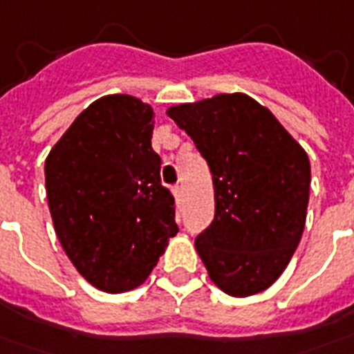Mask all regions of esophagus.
<instances>
[{"label":"esophagus","instance_id":"obj_1","mask_svg":"<svg viewBox=\"0 0 354 354\" xmlns=\"http://www.w3.org/2000/svg\"><path fill=\"white\" fill-rule=\"evenodd\" d=\"M172 195H174V198H176L178 202L182 201V196H183L182 185H174V187H172Z\"/></svg>","mask_w":354,"mask_h":354}]
</instances>
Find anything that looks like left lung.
<instances>
[{
  "mask_svg": "<svg viewBox=\"0 0 354 354\" xmlns=\"http://www.w3.org/2000/svg\"><path fill=\"white\" fill-rule=\"evenodd\" d=\"M167 115L207 161L215 217L195 239L213 284L232 297L267 290L303 236L310 161L267 107L247 94H217Z\"/></svg>",
  "mask_w": 354,
  "mask_h": 354,
  "instance_id": "obj_1",
  "label": "left lung"
}]
</instances>
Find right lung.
<instances>
[{"mask_svg": "<svg viewBox=\"0 0 354 354\" xmlns=\"http://www.w3.org/2000/svg\"><path fill=\"white\" fill-rule=\"evenodd\" d=\"M152 131L150 105L109 94L88 105L46 158L55 234L81 277L107 293L141 286L178 234Z\"/></svg>", "mask_w": 354, "mask_h": 354, "instance_id": "add662e5", "label": "right lung"}]
</instances>
